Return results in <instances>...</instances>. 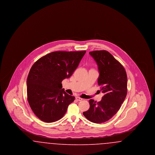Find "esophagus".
Wrapping results in <instances>:
<instances>
[{"label": "esophagus", "mask_w": 155, "mask_h": 155, "mask_svg": "<svg viewBox=\"0 0 155 155\" xmlns=\"http://www.w3.org/2000/svg\"><path fill=\"white\" fill-rule=\"evenodd\" d=\"M75 99H76V100L77 101H81L82 100V99L80 97H79V96H77L76 97H75Z\"/></svg>", "instance_id": "esophagus-1"}]
</instances>
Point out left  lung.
<instances>
[{
  "label": "left lung",
  "mask_w": 155,
  "mask_h": 155,
  "mask_svg": "<svg viewBox=\"0 0 155 155\" xmlns=\"http://www.w3.org/2000/svg\"><path fill=\"white\" fill-rule=\"evenodd\" d=\"M98 66V85L104 94L102 100L96 102L89 101L90 107L84 116L94 123L109 120L121 106L127 94V77L125 68L106 51L89 52Z\"/></svg>",
  "instance_id": "8db88e82"
}]
</instances>
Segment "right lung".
<instances>
[{
  "label": "right lung",
  "instance_id": "obj_1",
  "mask_svg": "<svg viewBox=\"0 0 155 155\" xmlns=\"http://www.w3.org/2000/svg\"><path fill=\"white\" fill-rule=\"evenodd\" d=\"M86 51H57L38 59L27 80V99L37 117L46 123L62 118L75 99L62 89L61 82L70 78Z\"/></svg>",
  "mask_w": 155,
  "mask_h": 155
}]
</instances>
